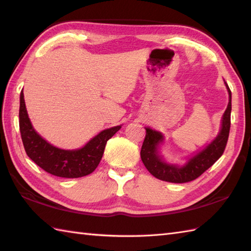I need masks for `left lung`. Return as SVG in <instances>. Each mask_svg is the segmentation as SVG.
I'll list each match as a JSON object with an SVG mask.
<instances>
[{
	"label": "left lung",
	"mask_w": 251,
	"mask_h": 251,
	"mask_svg": "<svg viewBox=\"0 0 251 251\" xmlns=\"http://www.w3.org/2000/svg\"><path fill=\"white\" fill-rule=\"evenodd\" d=\"M226 86L228 93V103L225 114L222 116L221 130L219 135L204 150L197 153L193 157H191L188 163L184 164L183 166H177V165L167 164L166 162H164V159L159 155L158 152L159 143H162L164 140L163 135L159 131L153 130L149 127L146 128L147 134L145 141L142 143L140 156L146 168L154 177L173 183L189 182V181L199 178L202 173H205L208 168L211 167L221 157L226 147L231 127L232 94L226 83Z\"/></svg>",
	"instance_id": "1"
}]
</instances>
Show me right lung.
Here are the masks:
<instances>
[{"label":"right lung","mask_w":251,"mask_h":251,"mask_svg":"<svg viewBox=\"0 0 251 251\" xmlns=\"http://www.w3.org/2000/svg\"><path fill=\"white\" fill-rule=\"evenodd\" d=\"M115 126L104 129L77 150H62L43 139L32 126L25 109L24 92L20 93L19 128L26 155L46 173L61 178H79L92 174L102 158L111 137L121 129Z\"/></svg>","instance_id":"1"}]
</instances>
